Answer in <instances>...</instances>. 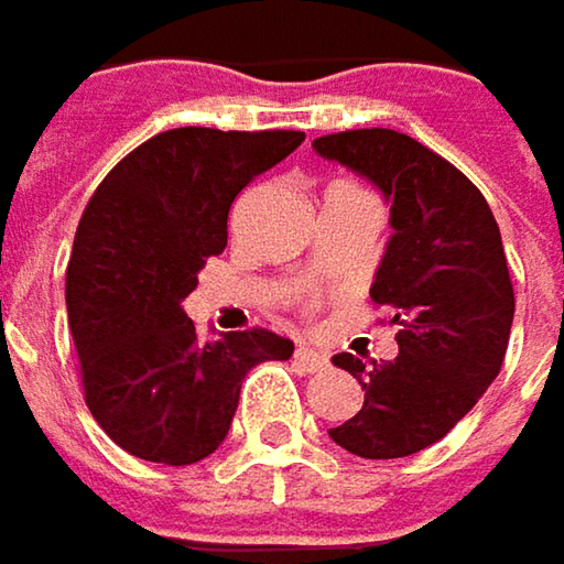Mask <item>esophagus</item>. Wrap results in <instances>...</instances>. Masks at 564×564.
Returning <instances> with one entry per match:
<instances>
[{"label":"esophagus","instance_id":"1","mask_svg":"<svg viewBox=\"0 0 564 564\" xmlns=\"http://www.w3.org/2000/svg\"><path fill=\"white\" fill-rule=\"evenodd\" d=\"M296 359H300V366H303L306 372H322V369H328L330 366L328 354H322V350H315V347H306V344L296 347Z\"/></svg>","mask_w":564,"mask_h":564}]
</instances>
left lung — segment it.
I'll use <instances>...</instances> for the list:
<instances>
[{
    "label": "left lung",
    "mask_w": 564,
    "mask_h": 564,
    "mask_svg": "<svg viewBox=\"0 0 564 564\" xmlns=\"http://www.w3.org/2000/svg\"><path fill=\"white\" fill-rule=\"evenodd\" d=\"M312 148L369 180L391 205V239L369 296L401 325V354L381 366L334 356L366 401L328 435L369 460L423 452L474 410L502 369L514 290L499 224L477 185L416 138L354 129L315 138Z\"/></svg>",
    "instance_id": "1"
}]
</instances>
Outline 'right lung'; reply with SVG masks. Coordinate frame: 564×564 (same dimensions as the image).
Listing matches in <instances>:
<instances>
[{
  "label": "right lung",
  "instance_id": "1",
  "mask_svg": "<svg viewBox=\"0 0 564 564\" xmlns=\"http://www.w3.org/2000/svg\"><path fill=\"white\" fill-rule=\"evenodd\" d=\"M303 132L185 126L122 158L87 202L65 306L90 416L122 452L183 467L220 448L242 381L293 340L264 328L198 340L183 300L227 246L236 195L293 154Z\"/></svg>",
  "mask_w": 564,
  "mask_h": 564
}]
</instances>
